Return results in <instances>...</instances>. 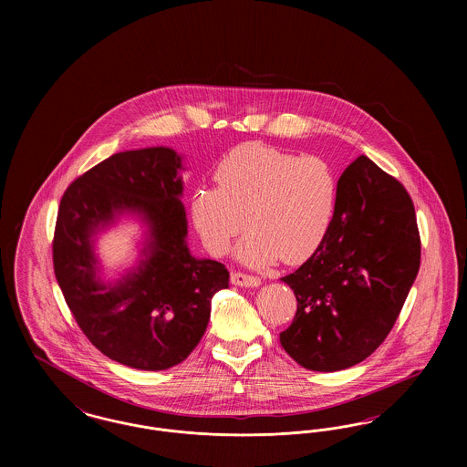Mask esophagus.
Segmentation results:
<instances>
[{"label": "esophagus", "mask_w": 467, "mask_h": 467, "mask_svg": "<svg viewBox=\"0 0 467 467\" xmlns=\"http://www.w3.org/2000/svg\"><path fill=\"white\" fill-rule=\"evenodd\" d=\"M231 282L238 287H259L261 285V278L246 275V273H233Z\"/></svg>", "instance_id": "obj_1"}]
</instances>
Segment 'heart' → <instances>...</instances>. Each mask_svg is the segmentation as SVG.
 <instances>
[{"label":"heart","instance_id":"b5f03b06","mask_svg":"<svg viewBox=\"0 0 467 467\" xmlns=\"http://www.w3.org/2000/svg\"><path fill=\"white\" fill-rule=\"evenodd\" d=\"M219 187L192 192L191 213L202 244L223 255L246 225L238 259L254 267L299 265L326 240L337 212V178L324 159L244 143L215 168ZM245 215L244 218L243 215Z\"/></svg>","mask_w":467,"mask_h":467}]
</instances>
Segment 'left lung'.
Returning a JSON list of instances; mask_svg holds the SVG:
<instances>
[{
	"instance_id": "obj_1",
	"label": "left lung",
	"mask_w": 467,
	"mask_h": 467,
	"mask_svg": "<svg viewBox=\"0 0 467 467\" xmlns=\"http://www.w3.org/2000/svg\"><path fill=\"white\" fill-rule=\"evenodd\" d=\"M419 267L413 201L369 157H357L337 180V212L326 240L282 278L297 299L282 347L311 371L362 362L394 327Z\"/></svg>"
}]
</instances>
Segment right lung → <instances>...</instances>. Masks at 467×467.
I'll return each mask as SVG.
<instances>
[{"instance_id":"add662e5","label":"right lung","mask_w":467,"mask_h":467,"mask_svg":"<svg viewBox=\"0 0 467 467\" xmlns=\"http://www.w3.org/2000/svg\"><path fill=\"white\" fill-rule=\"evenodd\" d=\"M182 157L168 147L126 150L77 178L57 212L54 273L82 333L105 356L143 371L177 366L206 331L229 271L187 246ZM122 214L146 225L139 265L103 283L95 236Z\"/></svg>"}]
</instances>
